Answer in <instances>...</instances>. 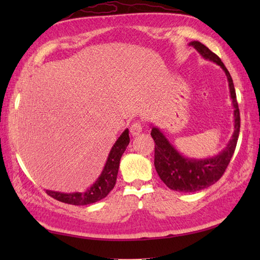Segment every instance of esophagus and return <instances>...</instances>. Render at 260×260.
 <instances>
[{
	"mask_svg": "<svg viewBox=\"0 0 260 260\" xmlns=\"http://www.w3.org/2000/svg\"><path fill=\"white\" fill-rule=\"evenodd\" d=\"M142 132V125L140 121H134L133 124L131 125V134L133 136H137Z\"/></svg>",
	"mask_w": 260,
	"mask_h": 260,
	"instance_id": "1",
	"label": "esophagus"
}]
</instances>
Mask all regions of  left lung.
I'll use <instances>...</instances> for the list:
<instances>
[{
    "instance_id": "1",
    "label": "left lung",
    "mask_w": 260,
    "mask_h": 260,
    "mask_svg": "<svg viewBox=\"0 0 260 260\" xmlns=\"http://www.w3.org/2000/svg\"><path fill=\"white\" fill-rule=\"evenodd\" d=\"M201 56L222 68L229 82L230 97L234 106L235 131L228 145L218 155L208 158H189L176 150L156 126H152L151 135L155 142L154 165L159 178L171 190L179 192H197L214 184L227 169L233 157L240 131V113L237 103L234 81L228 69L217 54L201 42L189 43Z\"/></svg>"
}]
</instances>
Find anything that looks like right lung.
Returning a JSON list of instances; mask_svg holds the SVG:
<instances>
[{
	"instance_id": "1",
	"label": "right lung",
	"mask_w": 260,
	"mask_h": 260,
	"mask_svg": "<svg viewBox=\"0 0 260 260\" xmlns=\"http://www.w3.org/2000/svg\"><path fill=\"white\" fill-rule=\"evenodd\" d=\"M128 144L129 135L128 129L126 128L118 137L117 141L115 142L112 150H110L106 164H105L103 172L99 175V178L85 192L63 193L47 190V194L60 202L74 204V206H86V204L95 203L102 200L105 197H107L108 193L114 189L118 174L120 157Z\"/></svg>"
}]
</instances>
